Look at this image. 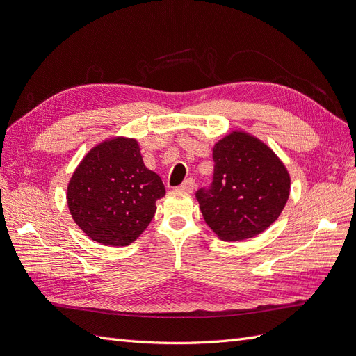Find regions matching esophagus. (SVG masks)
Instances as JSON below:
<instances>
[{
    "label": "esophagus",
    "instance_id": "1",
    "mask_svg": "<svg viewBox=\"0 0 356 356\" xmlns=\"http://www.w3.org/2000/svg\"><path fill=\"white\" fill-rule=\"evenodd\" d=\"M195 186H196V184H195V179H193V178H187V179L179 186V188L187 191V193H191L193 190H195Z\"/></svg>",
    "mask_w": 356,
    "mask_h": 356
}]
</instances>
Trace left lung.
<instances>
[{"label":"left lung","instance_id":"obj_1","mask_svg":"<svg viewBox=\"0 0 356 356\" xmlns=\"http://www.w3.org/2000/svg\"><path fill=\"white\" fill-rule=\"evenodd\" d=\"M213 178L196 197L204 221L225 242L263 233L284 211L291 188L285 165L260 139L232 132L213 145Z\"/></svg>","mask_w":356,"mask_h":356}]
</instances>
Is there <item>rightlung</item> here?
<instances>
[{
    "label": "right lung",
    "mask_w": 356,
    "mask_h": 356,
    "mask_svg": "<svg viewBox=\"0 0 356 356\" xmlns=\"http://www.w3.org/2000/svg\"><path fill=\"white\" fill-rule=\"evenodd\" d=\"M156 172L145 168L136 139L113 138L93 147L72 174L67 202L74 221L95 242L131 245L165 196Z\"/></svg>",
    "instance_id": "right-lung-1"
}]
</instances>
